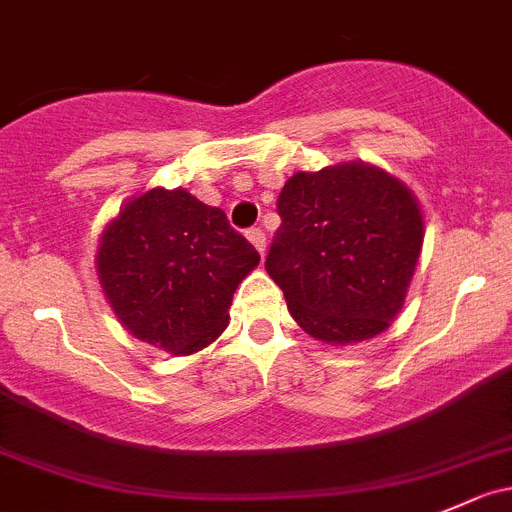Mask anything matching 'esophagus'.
Instances as JSON below:
<instances>
[{"label":"esophagus","instance_id":"34e87169","mask_svg":"<svg viewBox=\"0 0 512 512\" xmlns=\"http://www.w3.org/2000/svg\"><path fill=\"white\" fill-rule=\"evenodd\" d=\"M247 237H250L252 245L257 247V252H260V255H265L267 237H265V232H262V227H250V230H247Z\"/></svg>","mask_w":512,"mask_h":512}]
</instances>
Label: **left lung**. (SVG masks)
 <instances>
[{
    "label": "left lung",
    "instance_id": "obj_1",
    "mask_svg": "<svg viewBox=\"0 0 512 512\" xmlns=\"http://www.w3.org/2000/svg\"><path fill=\"white\" fill-rule=\"evenodd\" d=\"M277 212L265 270L302 330L330 345L385 330L423 247V215L408 187L365 162L297 172Z\"/></svg>",
    "mask_w": 512,
    "mask_h": 512
}]
</instances>
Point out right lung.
Masks as SVG:
<instances>
[{"label":"right lung","instance_id":"right-lung-1","mask_svg":"<svg viewBox=\"0 0 512 512\" xmlns=\"http://www.w3.org/2000/svg\"><path fill=\"white\" fill-rule=\"evenodd\" d=\"M99 242V282L122 325L175 355L225 330L237 285L260 262L220 207L185 190L135 197Z\"/></svg>","mask_w":512,"mask_h":512}]
</instances>
